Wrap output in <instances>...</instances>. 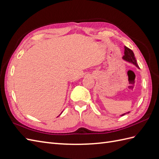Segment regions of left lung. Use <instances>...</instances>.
I'll list each match as a JSON object with an SVG mask.
<instances>
[{
    "label": "left lung",
    "mask_w": 159,
    "mask_h": 159,
    "mask_svg": "<svg viewBox=\"0 0 159 159\" xmlns=\"http://www.w3.org/2000/svg\"><path fill=\"white\" fill-rule=\"evenodd\" d=\"M124 53H125V55H123V60L128 61V62H130L133 64H134L136 66V67H138L139 68V66H138V64L137 63V61H136V60H135L134 53L132 51V50H131L130 49H129V48L127 47H125V52H124ZM127 113H129V112H127ZM125 114H127V113H125ZM125 114H122L121 116L125 115Z\"/></svg>",
    "instance_id": "1"
}]
</instances>
